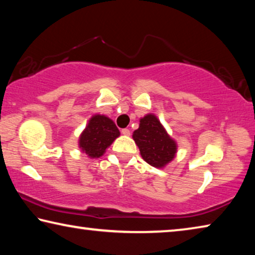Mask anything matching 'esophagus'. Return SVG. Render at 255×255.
<instances>
[{
    "label": "esophagus",
    "mask_w": 255,
    "mask_h": 255,
    "mask_svg": "<svg viewBox=\"0 0 255 255\" xmlns=\"http://www.w3.org/2000/svg\"><path fill=\"white\" fill-rule=\"evenodd\" d=\"M122 133L125 136H129V135H130V130H129V129H127V128H124L122 130Z\"/></svg>",
    "instance_id": "obj_1"
}]
</instances>
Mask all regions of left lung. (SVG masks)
Listing matches in <instances>:
<instances>
[{"label": "left lung", "instance_id": "8db88e82", "mask_svg": "<svg viewBox=\"0 0 255 255\" xmlns=\"http://www.w3.org/2000/svg\"><path fill=\"white\" fill-rule=\"evenodd\" d=\"M141 157L149 165L162 169L174 158L176 143L172 139L161 122L153 114L139 120V127L132 133Z\"/></svg>", "mask_w": 255, "mask_h": 255}]
</instances>
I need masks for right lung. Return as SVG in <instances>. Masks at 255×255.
Masks as SVG:
<instances>
[{"label": "right lung", "instance_id": "right-lung-1", "mask_svg": "<svg viewBox=\"0 0 255 255\" xmlns=\"http://www.w3.org/2000/svg\"><path fill=\"white\" fill-rule=\"evenodd\" d=\"M119 136V129L110 118L103 115H94L81 133L79 146L89 157L99 158Z\"/></svg>", "mask_w": 255, "mask_h": 255}]
</instances>
